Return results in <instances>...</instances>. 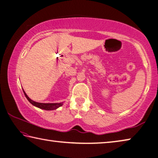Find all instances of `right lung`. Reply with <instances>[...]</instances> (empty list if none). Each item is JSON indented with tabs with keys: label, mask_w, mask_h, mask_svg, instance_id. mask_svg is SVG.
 Masks as SVG:
<instances>
[{
	"label": "right lung",
	"mask_w": 158,
	"mask_h": 158,
	"mask_svg": "<svg viewBox=\"0 0 158 158\" xmlns=\"http://www.w3.org/2000/svg\"><path fill=\"white\" fill-rule=\"evenodd\" d=\"M23 93L26 96V98H27V100L30 102L33 106H36V107H38L41 109H44V110L47 111H51V110H55V109H58V107L62 106L63 105V102H60V103H40V102H35L32 100L31 99L28 97V96L26 95L24 90H23Z\"/></svg>",
	"instance_id": "1"
}]
</instances>
